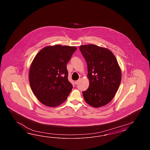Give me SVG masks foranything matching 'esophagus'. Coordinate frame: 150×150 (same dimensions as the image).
<instances>
[{"mask_svg": "<svg viewBox=\"0 0 150 150\" xmlns=\"http://www.w3.org/2000/svg\"><path fill=\"white\" fill-rule=\"evenodd\" d=\"M79 80H76V81H75V83H76V85H77V84L79 83Z\"/></svg>", "mask_w": 150, "mask_h": 150, "instance_id": "1", "label": "esophagus"}]
</instances>
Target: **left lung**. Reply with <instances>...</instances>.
I'll list each match as a JSON object with an SVG mask.
<instances>
[{"label": "left lung", "instance_id": "obj_1", "mask_svg": "<svg viewBox=\"0 0 150 150\" xmlns=\"http://www.w3.org/2000/svg\"><path fill=\"white\" fill-rule=\"evenodd\" d=\"M80 50L88 67L89 85L83 91L88 105L98 108L108 104L117 92L121 81V71L114 54L96 45H81Z\"/></svg>", "mask_w": 150, "mask_h": 150}]
</instances>
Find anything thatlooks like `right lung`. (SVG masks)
Wrapping results in <instances>:
<instances>
[{
	"mask_svg": "<svg viewBox=\"0 0 150 150\" xmlns=\"http://www.w3.org/2000/svg\"><path fill=\"white\" fill-rule=\"evenodd\" d=\"M76 50L75 47L56 45L38 52L30 67L29 79L38 100L57 107L67 99L73 86L68 80L67 64Z\"/></svg>",
	"mask_w": 150,
	"mask_h": 150,
	"instance_id": "right-lung-1",
	"label": "right lung"
}]
</instances>
